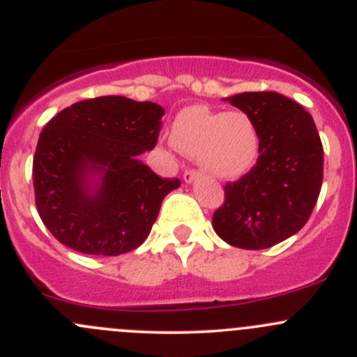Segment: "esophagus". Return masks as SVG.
<instances>
[{
  "instance_id": "obj_1",
  "label": "esophagus",
  "mask_w": 357,
  "mask_h": 357,
  "mask_svg": "<svg viewBox=\"0 0 357 357\" xmlns=\"http://www.w3.org/2000/svg\"><path fill=\"white\" fill-rule=\"evenodd\" d=\"M200 178V172L195 171V169H186L185 174H183V179H185V183H193L195 179Z\"/></svg>"
}]
</instances>
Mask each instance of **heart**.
I'll return each instance as SVG.
<instances>
[{"mask_svg":"<svg viewBox=\"0 0 357 357\" xmlns=\"http://www.w3.org/2000/svg\"><path fill=\"white\" fill-rule=\"evenodd\" d=\"M172 142L202 167L221 179L250 171L259 155V131L243 110L221 112L204 105L181 110L172 126Z\"/></svg>","mask_w":357,"mask_h":357,"instance_id":"b5f03b06","label":"heart"}]
</instances>
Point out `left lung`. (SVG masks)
Segmentation results:
<instances>
[{
    "label": "left lung",
    "mask_w": 357,
    "mask_h": 357,
    "mask_svg": "<svg viewBox=\"0 0 357 357\" xmlns=\"http://www.w3.org/2000/svg\"><path fill=\"white\" fill-rule=\"evenodd\" d=\"M259 131V157L226 183L212 228L226 243L261 250L295 235L311 218L323 183V145L311 114L275 91L229 96Z\"/></svg>",
    "instance_id": "left-lung-1"
}]
</instances>
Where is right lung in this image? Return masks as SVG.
Masks as SVG:
<instances>
[{"label": "right lung", "instance_id": "right-lung-1", "mask_svg": "<svg viewBox=\"0 0 357 357\" xmlns=\"http://www.w3.org/2000/svg\"><path fill=\"white\" fill-rule=\"evenodd\" d=\"M162 115L157 103L100 96L45 126L32 160L36 207L60 243L121 255L145 242L164 197L181 185L138 160L155 149Z\"/></svg>", "mask_w": 357, "mask_h": 357}]
</instances>
